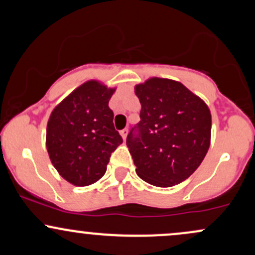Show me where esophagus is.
Masks as SVG:
<instances>
[{
  "label": "esophagus",
  "mask_w": 255,
  "mask_h": 255,
  "mask_svg": "<svg viewBox=\"0 0 255 255\" xmlns=\"http://www.w3.org/2000/svg\"><path fill=\"white\" fill-rule=\"evenodd\" d=\"M120 134H121L122 139L126 140V137H127V134H128V129L127 128H125V129H122L121 131H120Z\"/></svg>",
  "instance_id": "esophagus-1"
}]
</instances>
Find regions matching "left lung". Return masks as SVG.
I'll return each instance as SVG.
<instances>
[{"label": "left lung", "mask_w": 255, "mask_h": 255, "mask_svg": "<svg viewBox=\"0 0 255 255\" xmlns=\"http://www.w3.org/2000/svg\"><path fill=\"white\" fill-rule=\"evenodd\" d=\"M134 90L141 110L127 146L137 176L156 187L181 183L197 170L209 151V107L170 79L151 78Z\"/></svg>", "instance_id": "1"}]
</instances>
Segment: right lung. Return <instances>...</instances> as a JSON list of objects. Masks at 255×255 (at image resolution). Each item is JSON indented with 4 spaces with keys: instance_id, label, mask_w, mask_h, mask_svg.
I'll return each instance as SVG.
<instances>
[{
    "instance_id": "1",
    "label": "right lung",
    "mask_w": 255,
    "mask_h": 255,
    "mask_svg": "<svg viewBox=\"0 0 255 255\" xmlns=\"http://www.w3.org/2000/svg\"><path fill=\"white\" fill-rule=\"evenodd\" d=\"M115 89L90 80L52 110L46 126V150L64 180L84 187L107 171L110 156L122 137L115 130L109 101Z\"/></svg>"
}]
</instances>
